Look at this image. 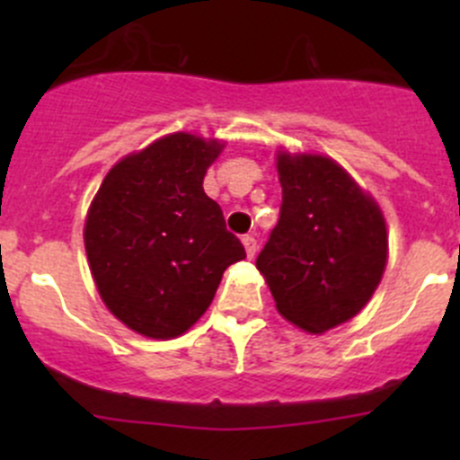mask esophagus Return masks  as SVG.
Segmentation results:
<instances>
[{
    "label": "esophagus",
    "instance_id": "obj_1",
    "mask_svg": "<svg viewBox=\"0 0 460 460\" xmlns=\"http://www.w3.org/2000/svg\"><path fill=\"white\" fill-rule=\"evenodd\" d=\"M243 244H244V252H247L249 258L256 256V252H258V240H256V235L247 234V235H244V238H243Z\"/></svg>",
    "mask_w": 460,
    "mask_h": 460
}]
</instances>
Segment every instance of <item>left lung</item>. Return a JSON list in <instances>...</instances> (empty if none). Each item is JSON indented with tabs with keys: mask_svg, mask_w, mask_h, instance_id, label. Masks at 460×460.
Masks as SVG:
<instances>
[{
	"mask_svg": "<svg viewBox=\"0 0 460 460\" xmlns=\"http://www.w3.org/2000/svg\"><path fill=\"white\" fill-rule=\"evenodd\" d=\"M282 204L256 260L278 312L309 333L354 318L387 264L380 207L338 162L278 153Z\"/></svg>",
	"mask_w": 460,
	"mask_h": 460,
	"instance_id": "left-lung-1",
	"label": "left lung"
}]
</instances>
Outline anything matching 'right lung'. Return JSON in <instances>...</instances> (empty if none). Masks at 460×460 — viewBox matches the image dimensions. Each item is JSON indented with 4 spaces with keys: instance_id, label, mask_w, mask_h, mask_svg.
Wrapping results in <instances>:
<instances>
[{
    "instance_id": "add662e5",
    "label": "right lung",
    "mask_w": 460,
    "mask_h": 460,
    "mask_svg": "<svg viewBox=\"0 0 460 460\" xmlns=\"http://www.w3.org/2000/svg\"><path fill=\"white\" fill-rule=\"evenodd\" d=\"M225 144L171 133L106 173L84 225L93 280L115 318L146 338L187 332L222 273L247 258L202 180Z\"/></svg>"
}]
</instances>
